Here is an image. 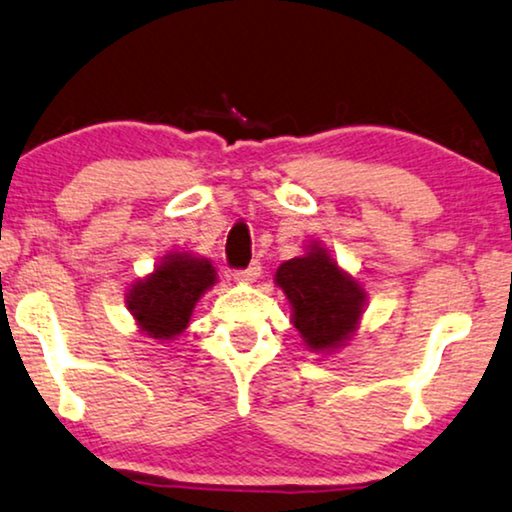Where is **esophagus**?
<instances>
[{"label": "esophagus", "mask_w": 512, "mask_h": 512, "mask_svg": "<svg viewBox=\"0 0 512 512\" xmlns=\"http://www.w3.org/2000/svg\"><path fill=\"white\" fill-rule=\"evenodd\" d=\"M232 277H235V282H240V284L256 282L258 277H261V265L254 263V265H249V268H244V270H235V272H232Z\"/></svg>", "instance_id": "esophagus-1"}]
</instances>
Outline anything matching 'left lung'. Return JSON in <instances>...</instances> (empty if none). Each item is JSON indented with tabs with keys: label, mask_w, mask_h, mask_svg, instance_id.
Here are the masks:
<instances>
[{
	"label": "left lung",
	"mask_w": 512,
	"mask_h": 512,
	"mask_svg": "<svg viewBox=\"0 0 512 512\" xmlns=\"http://www.w3.org/2000/svg\"><path fill=\"white\" fill-rule=\"evenodd\" d=\"M275 284L287 294L291 322L315 353H334L360 327L367 294L322 244H308L303 256L284 261Z\"/></svg>",
	"instance_id": "left-lung-1"
}]
</instances>
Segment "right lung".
<instances>
[{"mask_svg": "<svg viewBox=\"0 0 512 512\" xmlns=\"http://www.w3.org/2000/svg\"><path fill=\"white\" fill-rule=\"evenodd\" d=\"M214 284L216 270L207 258L185 251L167 254L148 277L131 284L126 308L145 336L174 341L188 329L197 301Z\"/></svg>", "mask_w": 512, "mask_h": 512, "instance_id": "obj_1", "label": "right lung"}]
</instances>
